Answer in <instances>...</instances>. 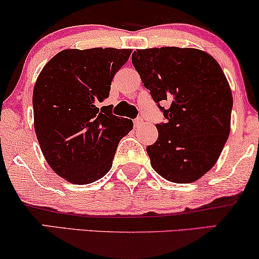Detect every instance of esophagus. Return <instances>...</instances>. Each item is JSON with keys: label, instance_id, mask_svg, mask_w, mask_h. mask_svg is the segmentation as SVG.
Returning <instances> with one entry per match:
<instances>
[{"label": "esophagus", "instance_id": "esophagus-1", "mask_svg": "<svg viewBox=\"0 0 259 259\" xmlns=\"http://www.w3.org/2000/svg\"><path fill=\"white\" fill-rule=\"evenodd\" d=\"M144 119L143 117H137L136 120H134V127H140V126H143L144 125Z\"/></svg>", "mask_w": 259, "mask_h": 259}]
</instances>
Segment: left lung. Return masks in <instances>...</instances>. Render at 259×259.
Returning a JSON list of instances; mask_svg holds the SVG:
<instances>
[{
  "label": "left lung",
  "instance_id": "1",
  "mask_svg": "<svg viewBox=\"0 0 259 259\" xmlns=\"http://www.w3.org/2000/svg\"><path fill=\"white\" fill-rule=\"evenodd\" d=\"M132 63L163 113L151 165L175 183L195 182L219 158L231 128L233 99L215 59L196 49L137 50ZM169 100L165 110L160 102Z\"/></svg>",
  "mask_w": 259,
  "mask_h": 259
}]
</instances>
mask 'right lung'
I'll return each instance as SVG.
<instances>
[{
    "instance_id": "1",
    "label": "right lung",
    "mask_w": 259,
    "mask_h": 259,
    "mask_svg": "<svg viewBox=\"0 0 259 259\" xmlns=\"http://www.w3.org/2000/svg\"><path fill=\"white\" fill-rule=\"evenodd\" d=\"M130 49L64 50L44 66L33 90L40 149L57 175L73 184L100 180L112 167L132 120L97 105L109 96L113 77Z\"/></svg>"
}]
</instances>
